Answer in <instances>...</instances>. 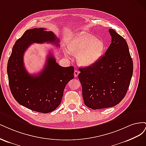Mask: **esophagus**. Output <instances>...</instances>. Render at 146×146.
<instances>
[{"label":"esophagus","instance_id":"34e87169","mask_svg":"<svg viewBox=\"0 0 146 146\" xmlns=\"http://www.w3.org/2000/svg\"><path fill=\"white\" fill-rule=\"evenodd\" d=\"M79 73V71H78V70H74V77H77L78 76Z\"/></svg>","mask_w":146,"mask_h":146}]
</instances>
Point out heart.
Returning <instances> with one entry per match:
<instances>
[{
	"label": "heart",
	"instance_id": "1",
	"mask_svg": "<svg viewBox=\"0 0 146 146\" xmlns=\"http://www.w3.org/2000/svg\"><path fill=\"white\" fill-rule=\"evenodd\" d=\"M68 50L76 54L77 62L80 65L87 66L100 59L105 51V44L102 40L85 32L74 34L67 43Z\"/></svg>",
	"mask_w": 146,
	"mask_h": 146
}]
</instances>
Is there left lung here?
Segmentation results:
<instances>
[{
    "instance_id": "8db88e82",
    "label": "left lung",
    "mask_w": 146,
    "mask_h": 146,
    "mask_svg": "<svg viewBox=\"0 0 146 146\" xmlns=\"http://www.w3.org/2000/svg\"><path fill=\"white\" fill-rule=\"evenodd\" d=\"M109 31L111 43L104 56L90 66L79 69L84 104L93 110L119 104L126 95L133 74L127 43L115 30Z\"/></svg>"
}]
</instances>
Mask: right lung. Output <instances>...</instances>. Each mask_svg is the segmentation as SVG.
<instances>
[{"label": "right lung", "instance_id": "obj_1", "mask_svg": "<svg viewBox=\"0 0 146 146\" xmlns=\"http://www.w3.org/2000/svg\"><path fill=\"white\" fill-rule=\"evenodd\" d=\"M44 42L59 46V39L52 31L42 28L25 31L13 46L7 73L11 92L19 104L46 113L60 104L65 86L74 78V67L60 66L50 53L43 70L37 74H30L23 64V54L32 44Z\"/></svg>", "mask_w": 146, "mask_h": 146}]
</instances>
